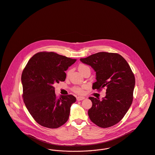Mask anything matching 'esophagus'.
Masks as SVG:
<instances>
[{
	"label": "esophagus",
	"instance_id": "obj_1",
	"mask_svg": "<svg viewBox=\"0 0 155 155\" xmlns=\"http://www.w3.org/2000/svg\"><path fill=\"white\" fill-rule=\"evenodd\" d=\"M84 99V97H83V96H78L76 97V99L78 101H82Z\"/></svg>",
	"mask_w": 155,
	"mask_h": 155
}]
</instances>
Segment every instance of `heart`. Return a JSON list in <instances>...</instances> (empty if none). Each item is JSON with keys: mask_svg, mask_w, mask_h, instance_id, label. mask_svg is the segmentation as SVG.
Here are the masks:
<instances>
[{"mask_svg": "<svg viewBox=\"0 0 155 155\" xmlns=\"http://www.w3.org/2000/svg\"><path fill=\"white\" fill-rule=\"evenodd\" d=\"M89 66L84 64H80L78 66V69L81 72L83 73L85 70L87 69H89ZM71 72V71L69 70L68 73H67V76H68L70 73ZM87 87V85H83L82 86H74L72 88V91L74 93H77L78 94H82L84 93V90L86 89Z\"/></svg>", "mask_w": 155, "mask_h": 155, "instance_id": "1", "label": "heart"}]
</instances>
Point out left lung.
Returning a JSON list of instances; mask_svg holds the SVG:
<instances>
[{"label": "left lung", "mask_w": 155, "mask_h": 155, "mask_svg": "<svg viewBox=\"0 0 155 155\" xmlns=\"http://www.w3.org/2000/svg\"><path fill=\"white\" fill-rule=\"evenodd\" d=\"M80 61L96 72V82L93 84V89L106 88L102 101L89 97L92 102L88 110L91 120L103 128L117 124L133 101L135 78L130 66L121 55L114 53L99 52Z\"/></svg>", "instance_id": "8db88e82"}]
</instances>
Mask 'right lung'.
I'll return each mask as SVG.
<instances>
[{
    "label": "right lung",
    "mask_w": 155,
    "mask_h": 155,
    "mask_svg": "<svg viewBox=\"0 0 155 155\" xmlns=\"http://www.w3.org/2000/svg\"><path fill=\"white\" fill-rule=\"evenodd\" d=\"M76 61L54 52H39L23 69V101L33 118L42 126L55 129L68 121L71 105L76 99L72 94L58 98L53 85L65 81L64 71Z\"/></svg>",
    "instance_id": "add662e5"
}]
</instances>
